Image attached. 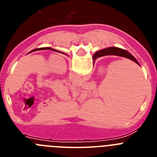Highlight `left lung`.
Wrapping results in <instances>:
<instances>
[{"mask_svg": "<svg viewBox=\"0 0 157 157\" xmlns=\"http://www.w3.org/2000/svg\"><path fill=\"white\" fill-rule=\"evenodd\" d=\"M45 49H49V50L55 51V52H59V53L65 54V55H67V54H66V53H64V52H60V51L56 50V49H54V48H50V47H45V48H34V49H33V50H31V51H30V52H29L28 53H30V52H35V51H39V50H45Z\"/></svg>", "mask_w": 157, "mask_h": 157, "instance_id": "1", "label": "left lung"}]
</instances>
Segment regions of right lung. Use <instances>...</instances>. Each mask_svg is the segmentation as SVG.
Instances as JSON below:
<instances>
[{"label": "right lung", "mask_w": 157, "mask_h": 157, "mask_svg": "<svg viewBox=\"0 0 157 157\" xmlns=\"http://www.w3.org/2000/svg\"><path fill=\"white\" fill-rule=\"evenodd\" d=\"M110 55H113V56H122V57L127 58L129 59H131L132 61L135 62L136 63H138V65L139 63L138 62V60L134 57V56L131 55L129 52H127L125 49H123V48H117V47H109V48H104V49H101V50L98 51L94 54L93 56V60H94V63L96 59L98 58L101 57V56H110Z\"/></svg>", "instance_id": "right-lung-1"}]
</instances>
